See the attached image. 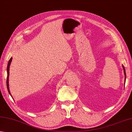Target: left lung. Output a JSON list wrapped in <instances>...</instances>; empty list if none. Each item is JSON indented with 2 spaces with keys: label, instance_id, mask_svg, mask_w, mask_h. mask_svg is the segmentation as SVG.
Segmentation results:
<instances>
[{
  "label": "left lung",
  "instance_id": "obj_1",
  "mask_svg": "<svg viewBox=\"0 0 132 132\" xmlns=\"http://www.w3.org/2000/svg\"><path fill=\"white\" fill-rule=\"evenodd\" d=\"M122 68H123V69L124 74H125V80H126V72H125V68H124L123 65H122Z\"/></svg>",
  "mask_w": 132,
  "mask_h": 132
}]
</instances>
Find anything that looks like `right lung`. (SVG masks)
Segmentation results:
<instances>
[{
  "label": "right lung",
  "instance_id": "1",
  "mask_svg": "<svg viewBox=\"0 0 132 132\" xmlns=\"http://www.w3.org/2000/svg\"><path fill=\"white\" fill-rule=\"evenodd\" d=\"M12 58L11 57V59L9 60V63H8V65H7V89H8L9 94H10V95L11 96V94H10V91L9 89V69H10V64L11 63Z\"/></svg>",
  "mask_w": 132,
  "mask_h": 132
}]
</instances>
